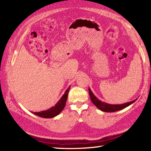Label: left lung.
I'll return each mask as SVG.
<instances>
[{"label": "left lung", "mask_w": 151, "mask_h": 151, "mask_svg": "<svg viewBox=\"0 0 151 151\" xmlns=\"http://www.w3.org/2000/svg\"><path fill=\"white\" fill-rule=\"evenodd\" d=\"M89 96H90V99L92 102L95 105V106L97 108H99L100 110L104 112H114V111L123 110V109L127 108L130 104L134 103V102L136 100H136L134 101L128 102H126V103H124L122 104H108L106 102H102L101 101L99 100V99L95 97V95H94V94L93 93V92L91 91V89H89Z\"/></svg>", "instance_id": "left-lung-1"}]
</instances>
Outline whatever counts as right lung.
I'll return each mask as SVG.
<instances>
[{
    "label": "right lung",
    "mask_w": 151,
    "mask_h": 151,
    "mask_svg": "<svg viewBox=\"0 0 151 151\" xmlns=\"http://www.w3.org/2000/svg\"><path fill=\"white\" fill-rule=\"evenodd\" d=\"M70 86L66 89V91L64 93V94L62 97L58 102L55 104V106L51 107L50 108L48 109L47 110L41 111L39 112H32L34 114L37 115V116L43 117V118H52L54 117L56 115L60 114L62 111L63 110L64 107L65 106V103L67 99V97H68V93L69 91Z\"/></svg>",
    "instance_id": "add662e5"
}]
</instances>
